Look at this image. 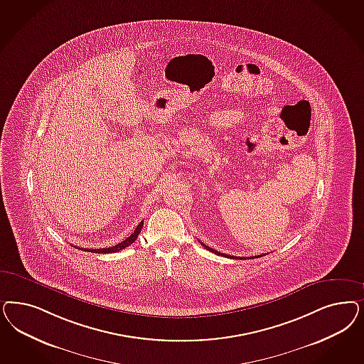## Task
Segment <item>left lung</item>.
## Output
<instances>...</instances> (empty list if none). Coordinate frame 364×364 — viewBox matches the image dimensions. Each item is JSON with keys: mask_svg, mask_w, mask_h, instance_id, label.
<instances>
[{"mask_svg": "<svg viewBox=\"0 0 364 364\" xmlns=\"http://www.w3.org/2000/svg\"><path fill=\"white\" fill-rule=\"evenodd\" d=\"M202 244V242H200ZM203 247H206L209 252H213V253H215V255H218V256H225V257L229 258H238V259H241V257H235V256H229V255H225V253H220V252H217V250H214L213 247H209L208 245H205V244H202ZM262 256H265V255H259V256H256V257H262Z\"/></svg>", "mask_w": 364, "mask_h": 364, "instance_id": "obj_1", "label": "left lung"}]
</instances>
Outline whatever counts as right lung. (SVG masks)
Returning <instances> with one entry per match:
<instances>
[{
	"label": "right lung",
	"instance_id": "right-lung-1",
	"mask_svg": "<svg viewBox=\"0 0 364 364\" xmlns=\"http://www.w3.org/2000/svg\"><path fill=\"white\" fill-rule=\"evenodd\" d=\"M141 228H143V221H141V223L135 228V230H134L132 235L127 237L124 241L117 244L115 247H103V249H85V250H87V252H94V253H115V252H119V250H123V249L129 247V245L138 238V235L141 233ZM79 249H82V247H79Z\"/></svg>",
	"mask_w": 364,
	"mask_h": 364
}]
</instances>
